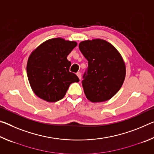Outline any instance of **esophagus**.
Here are the masks:
<instances>
[{
    "instance_id": "1",
    "label": "esophagus",
    "mask_w": 154,
    "mask_h": 154,
    "mask_svg": "<svg viewBox=\"0 0 154 154\" xmlns=\"http://www.w3.org/2000/svg\"><path fill=\"white\" fill-rule=\"evenodd\" d=\"M76 75H77V77H79V79H82V74H81V72H77V74H76Z\"/></svg>"
}]
</instances>
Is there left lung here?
Returning <instances> with one entry per match:
<instances>
[{"label":"left lung","instance_id":"left-lung-1","mask_svg":"<svg viewBox=\"0 0 154 154\" xmlns=\"http://www.w3.org/2000/svg\"><path fill=\"white\" fill-rule=\"evenodd\" d=\"M79 48L88 61L82 82L86 98L93 103L111 99L126 77V64L121 54L110 43L100 38L83 41Z\"/></svg>","mask_w":154,"mask_h":154}]
</instances>
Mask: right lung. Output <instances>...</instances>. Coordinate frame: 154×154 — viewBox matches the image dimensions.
Segmentation results:
<instances>
[{
  "mask_svg": "<svg viewBox=\"0 0 154 154\" xmlns=\"http://www.w3.org/2000/svg\"><path fill=\"white\" fill-rule=\"evenodd\" d=\"M77 43L62 38H54L41 43L28 58L26 71L34 93L47 102H56L64 98L69 85L79 82L69 71L71 62L67 56Z\"/></svg>",
  "mask_w": 154,
  "mask_h": 154,
  "instance_id": "obj_1",
  "label": "right lung"
}]
</instances>
